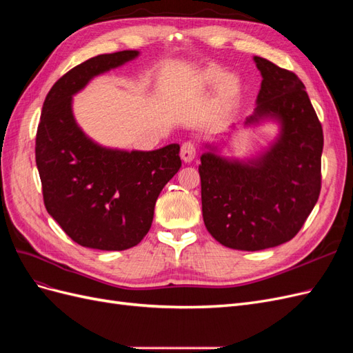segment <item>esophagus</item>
I'll use <instances>...</instances> for the list:
<instances>
[{
	"label": "esophagus",
	"instance_id": "1",
	"mask_svg": "<svg viewBox=\"0 0 353 353\" xmlns=\"http://www.w3.org/2000/svg\"><path fill=\"white\" fill-rule=\"evenodd\" d=\"M179 154H181V159H183L185 163L193 162V159L196 157V145L193 143H190V141L184 143L183 145H181V153Z\"/></svg>",
	"mask_w": 353,
	"mask_h": 353
}]
</instances>
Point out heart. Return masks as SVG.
<instances>
[{"mask_svg": "<svg viewBox=\"0 0 353 353\" xmlns=\"http://www.w3.org/2000/svg\"><path fill=\"white\" fill-rule=\"evenodd\" d=\"M216 88V101L219 104H228L236 100L240 91V79L232 73H225V70L218 66H208L197 74V85L200 88Z\"/></svg>", "mask_w": 353, "mask_h": 353, "instance_id": "obj_1", "label": "heart"}]
</instances>
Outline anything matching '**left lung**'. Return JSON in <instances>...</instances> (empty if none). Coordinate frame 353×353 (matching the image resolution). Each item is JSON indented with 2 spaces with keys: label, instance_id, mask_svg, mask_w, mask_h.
<instances>
[{
  "label": "left lung",
  "instance_id": "obj_1",
  "mask_svg": "<svg viewBox=\"0 0 353 353\" xmlns=\"http://www.w3.org/2000/svg\"><path fill=\"white\" fill-rule=\"evenodd\" d=\"M253 61L262 82L244 126L272 122L279 132L262 152L244 159L222 156L219 144L205 143L199 165L208 231L225 248L248 252L290 241L302 228L321 190L324 145L303 82L266 59Z\"/></svg>",
  "mask_w": 353,
  "mask_h": 353
}]
</instances>
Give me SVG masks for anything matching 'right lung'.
<instances>
[{"label": "right lung", "mask_w": 353, "mask_h": 353, "mask_svg": "<svg viewBox=\"0 0 353 353\" xmlns=\"http://www.w3.org/2000/svg\"><path fill=\"white\" fill-rule=\"evenodd\" d=\"M125 50L81 63L52 85L37 132V168L47 212L83 248L126 250L153 222L160 191L181 168L179 144L152 152L94 141L73 114V95L100 74L135 60Z\"/></svg>", "instance_id": "right-lung-1"}]
</instances>
